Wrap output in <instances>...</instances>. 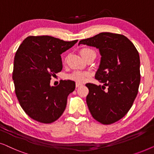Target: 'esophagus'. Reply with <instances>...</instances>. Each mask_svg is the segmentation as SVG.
Masks as SVG:
<instances>
[{
	"label": "esophagus",
	"mask_w": 154,
	"mask_h": 154,
	"mask_svg": "<svg viewBox=\"0 0 154 154\" xmlns=\"http://www.w3.org/2000/svg\"><path fill=\"white\" fill-rule=\"evenodd\" d=\"M82 85H83V84L78 83V82H76V83H75V86H76V88H79V87H80V86H81Z\"/></svg>",
	"instance_id": "34e87169"
}]
</instances>
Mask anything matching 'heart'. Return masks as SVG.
I'll return each mask as SVG.
<instances>
[{
	"instance_id": "obj_1",
	"label": "heart",
	"mask_w": 154,
	"mask_h": 154,
	"mask_svg": "<svg viewBox=\"0 0 154 154\" xmlns=\"http://www.w3.org/2000/svg\"><path fill=\"white\" fill-rule=\"evenodd\" d=\"M90 54H95L93 50L89 48H83L81 50V54L83 57V58H85V57L90 55ZM90 75V73L88 72H82L79 71H75L71 74L68 75V79L72 81H76L78 83H83L85 81L87 78Z\"/></svg>"
}]
</instances>
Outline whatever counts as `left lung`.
<instances>
[{"instance_id": "left-lung-1", "label": "left lung", "mask_w": 154, "mask_h": 154, "mask_svg": "<svg viewBox=\"0 0 154 154\" xmlns=\"http://www.w3.org/2000/svg\"><path fill=\"white\" fill-rule=\"evenodd\" d=\"M99 49L101 60L95 79L103 85L88 83L86 102L92 117L109 125L121 119L132 106L140 83V55L125 35L103 32L80 41Z\"/></svg>"}]
</instances>
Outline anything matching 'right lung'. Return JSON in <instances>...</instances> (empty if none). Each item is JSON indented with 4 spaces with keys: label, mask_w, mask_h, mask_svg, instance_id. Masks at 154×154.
I'll return each mask as SVG.
<instances>
[{
    "label": "right lung",
    "mask_w": 154,
    "mask_h": 154,
    "mask_svg": "<svg viewBox=\"0 0 154 154\" xmlns=\"http://www.w3.org/2000/svg\"><path fill=\"white\" fill-rule=\"evenodd\" d=\"M78 40L64 41L50 35L29 36L16 52L12 80L22 108L35 121L51 123L66 106L67 97L75 90V82L62 81L50 85L51 77L62 69L61 54Z\"/></svg>",
    "instance_id": "1"
}]
</instances>
